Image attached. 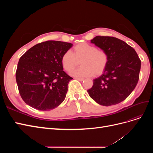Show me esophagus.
I'll return each instance as SVG.
<instances>
[{
  "label": "esophagus",
  "mask_w": 153,
  "mask_h": 153,
  "mask_svg": "<svg viewBox=\"0 0 153 153\" xmlns=\"http://www.w3.org/2000/svg\"><path fill=\"white\" fill-rule=\"evenodd\" d=\"M76 79L78 80H79V81L84 80V78H76Z\"/></svg>",
  "instance_id": "esophagus-1"
}]
</instances>
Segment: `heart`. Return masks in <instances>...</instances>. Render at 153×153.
Masks as SVG:
<instances>
[{
    "label": "heart",
    "instance_id": "heart-1",
    "mask_svg": "<svg viewBox=\"0 0 153 153\" xmlns=\"http://www.w3.org/2000/svg\"><path fill=\"white\" fill-rule=\"evenodd\" d=\"M79 61L82 66L71 73L73 76L85 77L99 75L105 69L108 56L105 50L97 49L95 46L82 43L73 48V53L70 51L64 53L61 59L64 69L68 72L75 69Z\"/></svg>",
    "mask_w": 153,
    "mask_h": 153
}]
</instances>
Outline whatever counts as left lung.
<instances>
[{
    "mask_svg": "<svg viewBox=\"0 0 153 153\" xmlns=\"http://www.w3.org/2000/svg\"><path fill=\"white\" fill-rule=\"evenodd\" d=\"M91 43L106 51L108 61L102 75L93 80L88 93L101 105L108 106L121 103L137 84L140 59L131 47L114 37L98 36Z\"/></svg>",
    "mask_w": 153,
    "mask_h": 153,
    "instance_id": "obj_1",
    "label": "left lung"
}]
</instances>
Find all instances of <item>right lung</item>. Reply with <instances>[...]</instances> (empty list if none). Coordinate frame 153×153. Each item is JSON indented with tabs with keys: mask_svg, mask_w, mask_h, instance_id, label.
<instances>
[{
	"mask_svg": "<svg viewBox=\"0 0 153 153\" xmlns=\"http://www.w3.org/2000/svg\"><path fill=\"white\" fill-rule=\"evenodd\" d=\"M72 46L63 41H47L34 45L20 57L16 80L26 104L48 111L63 102L73 78L63 71L61 59Z\"/></svg>",
	"mask_w": 153,
	"mask_h": 153,
	"instance_id": "add662e5",
	"label": "right lung"
}]
</instances>
